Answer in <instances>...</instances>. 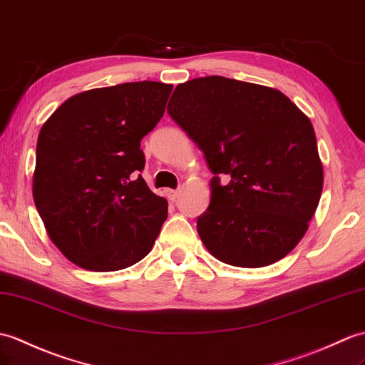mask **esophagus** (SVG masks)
<instances>
[{
    "label": "esophagus",
    "instance_id": "obj_1",
    "mask_svg": "<svg viewBox=\"0 0 365 365\" xmlns=\"http://www.w3.org/2000/svg\"><path fill=\"white\" fill-rule=\"evenodd\" d=\"M180 191L179 190H166V196L169 200H175L177 197H179Z\"/></svg>",
    "mask_w": 365,
    "mask_h": 365
}]
</instances>
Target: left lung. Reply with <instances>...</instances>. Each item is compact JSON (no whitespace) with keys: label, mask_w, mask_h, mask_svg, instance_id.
<instances>
[{"label":"left lung","mask_w":365,"mask_h":365,"mask_svg":"<svg viewBox=\"0 0 365 365\" xmlns=\"http://www.w3.org/2000/svg\"><path fill=\"white\" fill-rule=\"evenodd\" d=\"M168 113L215 174L197 219L211 255L236 267L286 257L307 233L324 188L309 118L282 91L222 76L179 83Z\"/></svg>","instance_id":"left-lung-1"}]
</instances>
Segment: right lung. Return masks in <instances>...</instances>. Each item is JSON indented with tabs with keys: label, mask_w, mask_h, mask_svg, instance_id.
<instances>
[{
	"label": "right lung",
	"mask_w": 365,
	"mask_h": 365,
	"mask_svg": "<svg viewBox=\"0 0 365 365\" xmlns=\"http://www.w3.org/2000/svg\"><path fill=\"white\" fill-rule=\"evenodd\" d=\"M173 86L127 82L79 93L41 125L34 202L74 264L112 272L150 252L168 202L149 190L140 143L162 120Z\"/></svg>",
	"instance_id": "obj_1"
}]
</instances>
